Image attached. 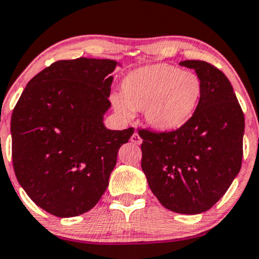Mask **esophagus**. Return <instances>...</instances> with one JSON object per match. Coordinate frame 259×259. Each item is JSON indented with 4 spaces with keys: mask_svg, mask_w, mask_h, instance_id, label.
Segmentation results:
<instances>
[{
    "mask_svg": "<svg viewBox=\"0 0 259 259\" xmlns=\"http://www.w3.org/2000/svg\"><path fill=\"white\" fill-rule=\"evenodd\" d=\"M130 140H132V142H133V143H136V145H140V143H141V142H142V139H141V138H140V135H139V134H138V133L133 134L132 139H130Z\"/></svg>",
    "mask_w": 259,
    "mask_h": 259,
    "instance_id": "esophagus-1",
    "label": "esophagus"
}]
</instances>
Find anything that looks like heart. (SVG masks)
I'll return each instance as SVG.
<instances>
[{"label":"heart","instance_id":"obj_1","mask_svg":"<svg viewBox=\"0 0 259 259\" xmlns=\"http://www.w3.org/2000/svg\"><path fill=\"white\" fill-rule=\"evenodd\" d=\"M202 89L195 72L160 62L130 72L121 82L120 95L113 94L111 100L119 112L145 110L149 125L172 130L191 119Z\"/></svg>","mask_w":259,"mask_h":259}]
</instances>
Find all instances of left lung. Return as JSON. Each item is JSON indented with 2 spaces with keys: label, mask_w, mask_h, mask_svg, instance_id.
<instances>
[{
  "label": "left lung",
  "mask_w": 259,
  "mask_h": 259,
  "mask_svg": "<svg viewBox=\"0 0 259 259\" xmlns=\"http://www.w3.org/2000/svg\"><path fill=\"white\" fill-rule=\"evenodd\" d=\"M202 80L191 119L171 132L142 129L141 166L165 208L197 214L210 210L241 169L245 118L232 84L206 61L186 60Z\"/></svg>",
  "instance_id": "obj_1"
}]
</instances>
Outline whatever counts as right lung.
Returning a JSON list of instances; mask_svg holds the SVG:
<instances>
[{
	"label": "right lung",
	"mask_w": 259,
	"mask_h": 259,
	"mask_svg": "<svg viewBox=\"0 0 259 259\" xmlns=\"http://www.w3.org/2000/svg\"><path fill=\"white\" fill-rule=\"evenodd\" d=\"M117 61L59 60L27 83L11 120L18 182L37 206L74 217L98 204L134 127L110 130L104 114Z\"/></svg>",
	"instance_id": "add662e5"
}]
</instances>
